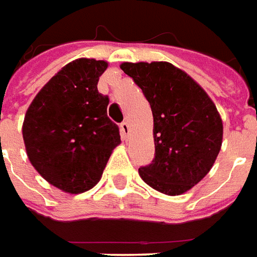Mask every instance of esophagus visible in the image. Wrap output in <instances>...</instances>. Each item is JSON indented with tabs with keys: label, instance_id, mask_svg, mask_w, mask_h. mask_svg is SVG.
Returning <instances> with one entry per match:
<instances>
[{
	"label": "esophagus",
	"instance_id": "1",
	"mask_svg": "<svg viewBox=\"0 0 257 257\" xmlns=\"http://www.w3.org/2000/svg\"><path fill=\"white\" fill-rule=\"evenodd\" d=\"M120 133H121V137L127 140L128 138V133H130V127H128V123L127 121H123L120 124Z\"/></svg>",
	"mask_w": 257,
	"mask_h": 257
}]
</instances>
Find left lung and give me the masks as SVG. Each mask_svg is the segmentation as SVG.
<instances>
[{
	"mask_svg": "<svg viewBox=\"0 0 257 257\" xmlns=\"http://www.w3.org/2000/svg\"><path fill=\"white\" fill-rule=\"evenodd\" d=\"M154 116L155 159L140 177L166 195H183L210 172L223 143V120L207 92L169 62H123Z\"/></svg>",
	"mask_w": 257,
	"mask_h": 257,
	"instance_id": "left-lung-1",
	"label": "left lung"
}]
</instances>
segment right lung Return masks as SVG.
<instances>
[{
  "label": "right lung",
  "mask_w": 257,
  "mask_h": 257,
  "mask_svg": "<svg viewBox=\"0 0 257 257\" xmlns=\"http://www.w3.org/2000/svg\"><path fill=\"white\" fill-rule=\"evenodd\" d=\"M106 69L108 62L92 58L69 62L38 91L25 114L29 161L66 194L94 188L120 144L119 128L106 114L109 98L96 88Z\"/></svg>",
  "instance_id": "right-lung-1"
}]
</instances>
